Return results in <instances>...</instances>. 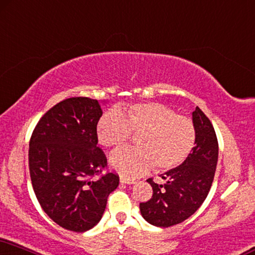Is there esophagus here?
I'll use <instances>...</instances> for the list:
<instances>
[{"label": "esophagus", "mask_w": 255, "mask_h": 255, "mask_svg": "<svg viewBox=\"0 0 255 255\" xmlns=\"http://www.w3.org/2000/svg\"><path fill=\"white\" fill-rule=\"evenodd\" d=\"M120 180H121V183H123V184H133L134 183L133 179H131V178L123 177V176L120 178Z\"/></svg>", "instance_id": "obj_1"}]
</instances>
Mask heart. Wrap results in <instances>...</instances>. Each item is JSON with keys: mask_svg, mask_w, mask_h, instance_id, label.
<instances>
[{"mask_svg": "<svg viewBox=\"0 0 255 255\" xmlns=\"http://www.w3.org/2000/svg\"><path fill=\"white\" fill-rule=\"evenodd\" d=\"M98 141L105 147H120L138 134L134 148H120L111 154V166L123 176L135 177L154 166L157 172L176 168L194 148L197 128L193 121L177 115L157 102L135 103L121 111L111 109L96 127Z\"/></svg>", "mask_w": 255, "mask_h": 255, "instance_id": "b5f03b06", "label": "heart"}]
</instances>
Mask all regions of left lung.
<instances>
[{
    "label": "left lung",
    "instance_id": "1",
    "mask_svg": "<svg viewBox=\"0 0 255 255\" xmlns=\"http://www.w3.org/2000/svg\"><path fill=\"white\" fill-rule=\"evenodd\" d=\"M193 123L197 128L196 146L180 166L165 172L160 185L148 178L153 193L139 204L141 216L158 227L183 223L196 212L206 199L212 186L218 161V139L208 117L196 108Z\"/></svg>",
    "mask_w": 255,
    "mask_h": 255
}]
</instances>
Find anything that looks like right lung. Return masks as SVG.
<instances>
[{
    "mask_svg": "<svg viewBox=\"0 0 255 255\" xmlns=\"http://www.w3.org/2000/svg\"><path fill=\"white\" fill-rule=\"evenodd\" d=\"M102 115L97 99H64L42 116L29 141L36 198L50 219L72 232L98 224L109 194L120 184L97 146L96 127Z\"/></svg>",
    "mask_w": 255,
    "mask_h": 255,
    "instance_id": "1",
    "label": "right lung"
}]
</instances>
